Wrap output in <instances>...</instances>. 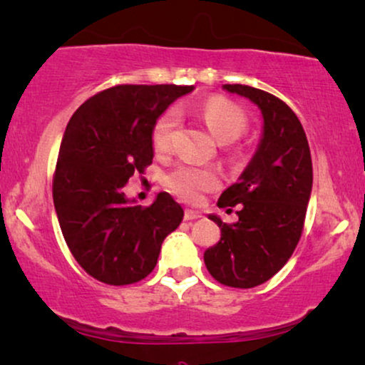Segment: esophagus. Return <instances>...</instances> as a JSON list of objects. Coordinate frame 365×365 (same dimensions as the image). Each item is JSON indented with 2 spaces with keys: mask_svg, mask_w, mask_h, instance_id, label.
Wrapping results in <instances>:
<instances>
[{
  "mask_svg": "<svg viewBox=\"0 0 365 365\" xmlns=\"http://www.w3.org/2000/svg\"><path fill=\"white\" fill-rule=\"evenodd\" d=\"M199 217H202L199 212H195V210H185V214H183V219H185L187 222H192V221H195V219H199Z\"/></svg>",
  "mask_w": 365,
  "mask_h": 365,
  "instance_id": "obj_1",
  "label": "esophagus"
}]
</instances>
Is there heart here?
<instances>
[{
	"mask_svg": "<svg viewBox=\"0 0 365 365\" xmlns=\"http://www.w3.org/2000/svg\"><path fill=\"white\" fill-rule=\"evenodd\" d=\"M199 115L207 125L210 134L219 143H232L248 129V118L236 103L225 98H210L199 108ZM178 124V115L175 110L165 112L153 127V149L158 155H165L171 148L175 127ZM221 183L219 171L212 166L178 165L165 177V185L170 192L178 195L182 200L197 202L205 192L216 190Z\"/></svg>",
	"mask_w": 365,
	"mask_h": 365,
	"instance_id": "1",
	"label": "heart"
}]
</instances>
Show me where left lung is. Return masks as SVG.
Returning <instances> with one entry per match:
<instances>
[{
    "label": "left lung",
    "mask_w": 365,
    "mask_h": 365,
    "mask_svg": "<svg viewBox=\"0 0 365 365\" xmlns=\"http://www.w3.org/2000/svg\"><path fill=\"white\" fill-rule=\"evenodd\" d=\"M247 96L262 110L263 135L240 182L219 197L221 209L238 205V222L221 227V240L205 250L204 262L219 284L257 287L274 277L299 243L313 187L308 138L287 103L269 91L247 85H225Z\"/></svg>",
    "instance_id": "1"
}]
</instances>
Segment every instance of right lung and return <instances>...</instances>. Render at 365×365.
I'll return each instance as SVG.
<instances>
[{"label": "right lung", "instance_id": "add662e5", "mask_svg": "<svg viewBox=\"0 0 365 365\" xmlns=\"http://www.w3.org/2000/svg\"><path fill=\"white\" fill-rule=\"evenodd\" d=\"M194 86L117 85L88 98L68 122L52 197L74 260L108 285L134 284L156 267L161 243L183 209L161 192L151 205L124 195L133 175L153 163V127Z\"/></svg>", "mask_w": 365, "mask_h": 365}]
</instances>
